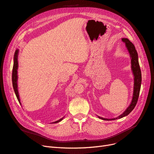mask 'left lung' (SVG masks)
<instances>
[{
  "label": "left lung",
  "mask_w": 154,
  "mask_h": 154,
  "mask_svg": "<svg viewBox=\"0 0 154 154\" xmlns=\"http://www.w3.org/2000/svg\"><path fill=\"white\" fill-rule=\"evenodd\" d=\"M122 41L125 44L126 47L127 48V49L130 53V58H131V68L132 71L134 76V92H133V96L132 100L131 101V103L130 104L129 106L125 110L124 112L119 116L118 117L113 118V119H106L103 118H101L98 116L100 119L103 120H115L117 119L122 118L125 116L128 115L133 109L136 106L137 102L138 100V97L139 96V92H140L141 85V72L140 67H139V64L138 62V54L137 53V51L135 48L134 45L130 42L128 38H122Z\"/></svg>",
  "instance_id": "8db88e82"
}]
</instances>
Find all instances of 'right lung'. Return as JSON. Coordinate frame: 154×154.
<instances>
[{
	"label": "right lung",
	"instance_id": "right-lung-1",
	"mask_svg": "<svg viewBox=\"0 0 154 154\" xmlns=\"http://www.w3.org/2000/svg\"><path fill=\"white\" fill-rule=\"evenodd\" d=\"M18 49L15 51V54H14V62H13V72H12V83H13V87L14 91L16 94L17 97V100L20 103V100L19 97V94H18V85H17V80H18V75H17V69H18ZM63 118H61L60 119L57 121V122H53V123H57L63 119Z\"/></svg>",
	"mask_w": 154,
	"mask_h": 154
}]
</instances>
